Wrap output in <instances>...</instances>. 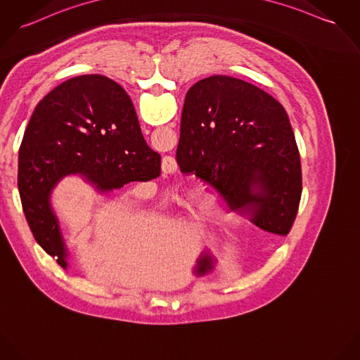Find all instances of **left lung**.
<instances>
[{
	"label": "left lung",
	"instance_id": "8db88e82",
	"mask_svg": "<svg viewBox=\"0 0 360 360\" xmlns=\"http://www.w3.org/2000/svg\"><path fill=\"white\" fill-rule=\"evenodd\" d=\"M176 163L219 194L226 230L218 247L204 250L197 277L221 274L236 262L238 215L255 226L252 243L286 236L302 198V165L288 113L255 84L224 75L189 89L182 111Z\"/></svg>",
	"mask_w": 360,
	"mask_h": 360
}]
</instances>
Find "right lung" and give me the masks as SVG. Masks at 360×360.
<instances>
[{"label": "right lung", "mask_w": 360, "mask_h": 360, "mask_svg": "<svg viewBox=\"0 0 360 360\" xmlns=\"http://www.w3.org/2000/svg\"><path fill=\"white\" fill-rule=\"evenodd\" d=\"M160 166L162 158L143 139L120 84L103 75L58 84L35 107L19 150L18 188L35 241L64 270H82L52 207L56 185L78 174L97 193L107 194L129 182L158 178ZM112 241L104 250L110 255L123 243L119 237Z\"/></svg>", "instance_id": "add662e5"}]
</instances>
